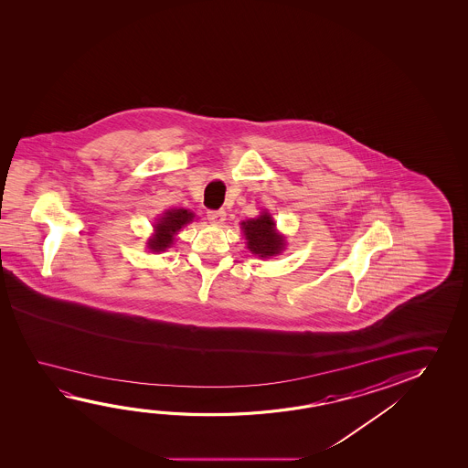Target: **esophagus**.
Instances as JSON below:
<instances>
[{
  "instance_id": "obj_1",
  "label": "esophagus",
  "mask_w": 468,
  "mask_h": 468,
  "mask_svg": "<svg viewBox=\"0 0 468 468\" xmlns=\"http://www.w3.org/2000/svg\"><path fill=\"white\" fill-rule=\"evenodd\" d=\"M225 210H208L207 218L208 222L214 223V225H222L225 222Z\"/></svg>"
}]
</instances>
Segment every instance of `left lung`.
<instances>
[{
  "instance_id": "8db88e82",
  "label": "left lung",
  "mask_w": 468,
  "mask_h": 468,
  "mask_svg": "<svg viewBox=\"0 0 468 468\" xmlns=\"http://www.w3.org/2000/svg\"><path fill=\"white\" fill-rule=\"evenodd\" d=\"M241 229L245 230L248 239V250L260 258H269L281 253L283 248L282 237L276 233V223L271 218V215L262 214L253 220H246L241 223Z\"/></svg>"
}]
</instances>
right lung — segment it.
I'll list each match as a JSON object with an SVG mask.
<instances>
[{
  "instance_id": "1",
  "label": "right lung",
  "mask_w": 468,
  "mask_h": 468,
  "mask_svg": "<svg viewBox=\"0 0 468 468\" xmlns=\"http://www.w3.org/2000/svg\"><path fill=\"white\" fill-rule=\"evenodd\" d=\"M194 214L186 210V208H176V210H168L166 215L160 218V222L154 225L156 235L150 239V250L154 251H165V248H168L173 239L175 233L181 230L186 223L192 222Z\"/></svg>"
}]
</instances>
